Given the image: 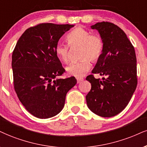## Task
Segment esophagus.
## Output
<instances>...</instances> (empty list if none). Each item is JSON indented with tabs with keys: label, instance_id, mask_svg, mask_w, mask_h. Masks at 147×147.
I'll use <instances>...</instances> for the list:
<instances>
[{
	"label": "esophagus",
	"instance_id": "obj_1",
	"mask_svg": "<svg viewBox=\"0 0 147 147\" xmlns=\"http://www.w3.org/2000/svg\"><path fill=\"white\" fill-rule=\"evenodd\" d=\"M83 80H84V79H83V78H77V82H78V84H79V83L82 82Z\"/></svg>",
	"mask_w": 147,
	"mask_h": 147
}]
</instances>
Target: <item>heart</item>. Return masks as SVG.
<instances>
[{"label": "heart", "instance_id": "b5f03b06", "mask_svg": "<svg viewBox=\"0 0 147 147\" xmlns=\"http://www.w3.org/2000/svg\"><path fill=\"white\" fill-rule=\"evenodd\" d=\"M65 40L71 48L79 47L80 61L72 63L66 68L69 74L81 78L90 70V61L96 63L100 59L104 50V41L100 35L90 34V32L81 26L76 27L67 35ZM55 54L60 61L64 63L69 62V48L64 44L56 46Z\"/></svg>", "mask_w": 147, "mask_h": 147}]
</instances>
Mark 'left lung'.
<instances>
[{
  "label": "left lung",
  "mask_w": 147,
  "mask_h": 147,
  "mask_svg": "<svg viewBox=\"0 0 147 147\" xmlns=\"http://www.w3.org/2000/svg\"><path fill=\"white\" fill-rule=\"evenodd\" d=\"M91 28L98 30L104 44L92 73L104 78L96 79L93 75L86 77L91 84V89L86 96V104L95 115L114 117L127 106L136 88L135 50L125 32L115 24L102 22Z\"/></svg>",
  "instance_id": "8db88e82"
}]
</instances>
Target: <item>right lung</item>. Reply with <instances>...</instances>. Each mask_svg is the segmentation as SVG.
<instances>
[{"label": "right lung", "mask_w": 147, "mask_h": 147, "mask_svg": "<svg viewBox=\"0 0 147 147\" xmlns=\"http://www.w3.org/2000/svg\"><path fill=\"white\" fill-rule=\"evenodd\" d=\"M74 25L41 23L30 27L18 39L12 54L14 89L25 108L35 117L48 119L63 110L67 93L77 83L65 73L54 49Z\"/></svg>", "instance_id": "1"}]
</instances>
